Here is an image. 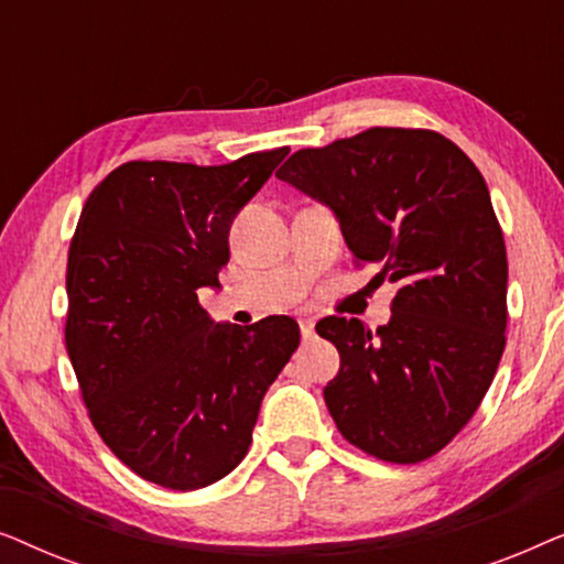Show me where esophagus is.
<instances>
[{
    "label": "esophagus",
    "mask_w": 564,
    "mask_h": 564,
    "mask_svg": "<svg viewBox=\"0 0 564 564\" xmlns=\"http://www.w3.org/2000/svg\"><path fill=\"white\" fill-rule=\"evenodd\" d=\"M313 334H315V323L311 318L300 321V336H303V341H311Z\"/></svg>",
    "instance_id": "obj_1"
}]
</instances>
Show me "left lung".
Returning <instances> with one entry per match:
<instances>
[{"label": "left lung", "mask_w": 564, "mask_h": 564, "mask_svg": "<svg viewBox=\"0 0 564 564\" xmlns=\"http://www.w3.org/2000/svg\"><path fill=\"white\" fill-rule=\"evenodd\" d=\"M276 176L330 207L354 261L398 284L388 326H315L341 357L328 413L377 459L434 457L480 408L506 349L508 259L482 174L434 130L369 128L292 153Z\"/></svg>", "instance_id": "left-lung-1"}]
</instances>
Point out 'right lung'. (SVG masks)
I'll return each mask as SVG.
<instances>
[{"instance_id":"right-lung-1","label":"right lung","mask_w":564,"mask_h":564,"mask_svg":"<svg viewBox=\"0 0 564 564\" xmlns=\"http://www.w3.org/2000/svg\"><path fill=\"white\" fill-rule=\"evenodd\" d=\"M290 149L223 166L128 161L84 203L66 267V351L97 434L143 480L218 482L246 457L261 400L300 344L280 315L215 323L238 210Z\"/></svg>"}]
</instances>
